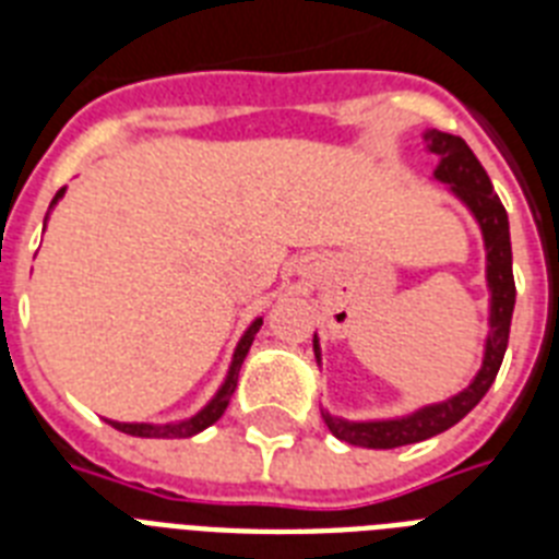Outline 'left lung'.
I'll return each mask as SVG.
<instances>
[{"mask_svg": "<svg viewBox=\"0 0 559 559\" xmlns=\"http://www.w3.org/2000/svg\"><path fill=\"white\" fill-rule=\"evenodd\" d=\"M429 151L441 156V165L435 170V179H441L452 188V193L476 214L487 249V287H490V336H487L485 362L476 380L455 397L435 403V406L417 408L415 415L397 417V420H368V424H350L342 417L322 412L324 424L340 441L368 450H394L447 432L461 417L478 406L487 389L493 385L499 366H502L508 336H511V316L516 305V284H513V254H511V228H508V211L496 197L493 186L476 153L467 142L450 133H426ZM316 359H322L319 340H313Z\"/></svg>", "mask_w": 559, "mask_h": 559, "instance_id": "8db88e82", "label": "left lung"}]
</instances>
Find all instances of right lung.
Wrapping results in <instances>:
<instances>
[{"mask_svg":"<svg viewBox=\"0 0 559 559\" xmlns=\"http://www.w3.org/2000/svg\"><path fill=\"white\" fill-rule=\"evenodd\" d=\"M63 197V188L55 193V200H51V205H55L57 200ZM261 319H254L252 328L243 333V340L237 342V350H235V359H231V368H228V377L226 382H223V389L217 391V397L211 400L209 406L202 408V412H197L193 417H188V420H179V424H165V426H153V424H116V420H109V424L116 426L118 432H127V435H135V438H191V435L202 432L205 426L217 424L219 417H223V412H226L228 400H231V394H235L237 389V373H240V366H243L246 354H249V348H252V340L254 333H258V328H261Z\"/></svg>","mask_w":559,"mask_h":559,"instance_id":"right-lung-1","label":"right lung"}]
</instances>
